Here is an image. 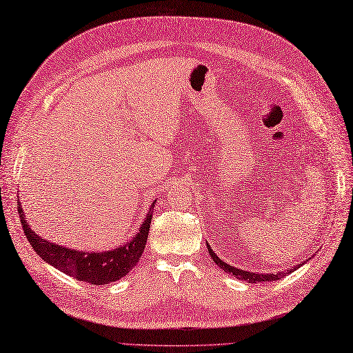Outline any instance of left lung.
Wrapping results in <instances>:
<instances>
[{"mask_svg": "<svg viewBox=\"0 0 353 353\" xmlns=\"http://www.w3.org/2000/svg\"><path fill=\"white\" fill-rule=\"evenodd\" d=\"M208 245V244H206ZM208 252H210V256L212 257V261L217 263V266H220V268L225 271V272H228V274H230V276H235L236 279H239V280H247L248 283H262V281H274V280H279V279H281V277H285V276H288V274H290V272H294L292 270H288V271H283V272H277V274H256V272H248V271H244V270H238V268H234V266H230V265H228L226 262H223L220 257L214 253L212 250H211V247L208 245ZM303 263H299L298 266H301ZM296 268V266H295ZM294 268V270H295Z\"/></svg>", "mask_w": 353, "mask_h": 353, "instance_id": "left-lung-1", "label": "left lung"}]
</instances>
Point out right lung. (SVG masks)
Masks as SVG:
<instances>
[{
    "instance_id": "add662e5",
    "label": "right lung",
    "mask_w": 353,
    "mask_h": 353,
    "mask_svg": "<svg viewBox=\"0 0 353 353\" xmlns=\"http://www.w3.org/2000/svg\"><path fill=\"white\" fill-rule=\"evenodd\" d=\"M154 203H156V201L152 202L150 210L154 208ZM18 212L27 239L34 248V252H36L43 261H46L48 263L55 266V268L63 271L64 274H68V276L73 279L96 286L109 285V283L117 281L127 276L128 271H130L136 265V262L139 261L141 254L143 253V248L147 245L150 223L152 219L150 211L141 230L137 232V235L125 245L114 248V250L110 252L85 253L45 241L43 238L37 236L36 232L30 228L27 220L23 219V211L21 208V205L18 208Z\"/></svg>"
}]
</instances>
